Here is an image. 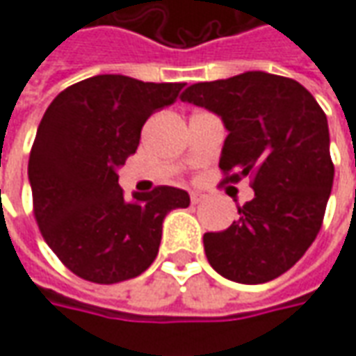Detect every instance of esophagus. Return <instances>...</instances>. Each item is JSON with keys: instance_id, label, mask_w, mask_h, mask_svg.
Listing matches in <instances>:
<instances>
[{"instance_id": "1", "label": "esophagus", "mask_w": 356, "mask_h": 356, "mask_svg": "<svg viewBox=\"0 0 356 356\" xmlns=\"http://www.w3.org/2000/svg\"><path fill=\"white\" fill-rule=\"evenodd\" d=\"M202 199H204V195H202V193H197V191H191V202H193V204H199V202H201Z\"/></svg>"}]
</instances>
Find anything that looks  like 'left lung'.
<instances>
[{
    "instance_id": "obj_1",
    "label": "left lung",
    "mask_w": 356,
    "mask_h": 356,
    "mask_svg": "<svg viewBox=\"0 0 356 356\" xmlns=\"http://www.w3.org/2000/svg\"><path fill=\"white\" fill-rule=\"evenodd\" d=\"M181 100L220 116L228 129L218 163L225 183L252 177L254 189L238 220L202 236L207 260L238 284L276 280L323 222L335 175L325 112L298 80L262 70L191 84Z\"/></svg>"
}]
</instances>
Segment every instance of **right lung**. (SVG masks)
Wrapping results in <instances>:
<instances>
[{
	"instance_id": "obj_1",
	"label": "right lung",
	"mask_w": 356,
	"mask_h": 356,
	"mask_svg": "<svg viewBox=\"0 0 356 356\" xmlns=\"http://www.w3.org/2000/svg\"><path fill=\"white\" fill-rule=\"evenodd\" d=\"M183 86L98 74L47 108L29 155L33 213L49 248L82 280L140 276L159 252L167 213L189 207L187 191L167 185L126 201L116 171L136 154L145 120Z\"/></svg>"
}]
</instances>
